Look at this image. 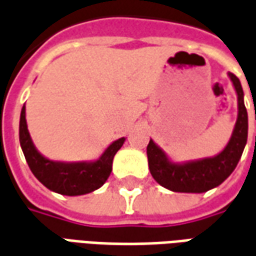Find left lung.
<instances>
[{
    "mask_svg": "<svg viewBox=\"0 0 256 256\" xmlns=\"http://www.w3.org/2000/svg\"><path fill=\"white\" fill-rule=\"evenodd\" d=\"M228 75L237 94V120L229 142L218 155L196 160L172 162L154 140H150L146 146L150 172L163 188L182 193L207 192L220 185L236 168L247 144L248 115L240 80L234 74Z\"/></svg>",
    "mask_w": 256,
    "mask_h": 256,
    "instance_id": "1",
    "label": "left lung"
}]
</instances>
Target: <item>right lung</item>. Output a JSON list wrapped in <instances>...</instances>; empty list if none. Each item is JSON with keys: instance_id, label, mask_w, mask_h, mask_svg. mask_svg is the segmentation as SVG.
<instances>
[{"instance_id": "obj_1", "label": "right lung", "mask_w": 256, "mask_h": 256, "mask_svg": "<svg viewBox=\"0 0 256 256\" xmlns=\"http://www.w3.org/2000/svg\"><path fill=\"white\" fill-rule=\"evenodd\" d=\"M20 146L36 178L53 192L66 196L86 194L101 188L112 172V160L122 148L124 137L108 145L98 159L89 162L50 160L36 150L26 120V106L22 108L19 124Z\"/></svg>"}]
</instances>
